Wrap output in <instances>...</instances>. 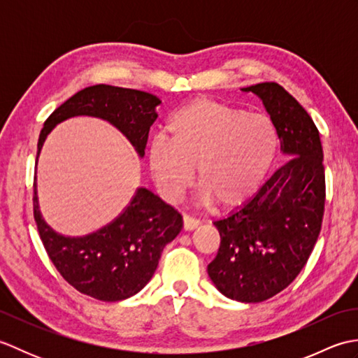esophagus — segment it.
<instances>
[{"instance_id":"esophagus-1","label":"esophagus","mask_w":358,"mask_h":358,"mask_svg":"<svg viewBox=\"0 0 358 358\" xmlns=\"http://www.w3.org/2000/svg\"><path fill=\"white\" fill-rule=\"evenodd\" d=\"M199 224H200V222L196 218H192V217H189V215L183 217L185 231H194V229H196V227H199Z\"/></svg>"}]
</instances>
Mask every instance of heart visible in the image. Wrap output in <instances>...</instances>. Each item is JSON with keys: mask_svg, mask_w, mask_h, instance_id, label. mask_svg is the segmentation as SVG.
Returning a JSON list of instances; mask_svg holds the SVG:
<instances>
[{"mask_svg": "<svg viewBox=\"0 0 358 358\" xmlns=\"http://www.w3.org/2000/svg\"><path fill=\"white\" fill-rule=\"evenodd\" d=\"M166 135H157L148 149L158 192L177 199L195 173L201 201L224 209L252 199L278 152V131L268 115L210 96L192 98L173 110Z\"/></svg>", "mask_w": 358, "mask_h": 358, "instance_id": "1", "label": "heart"}]
</instances>
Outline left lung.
Segmentation results:
<instances>
[{"mask_svg": "<svg viewBox=\"0 0 358 358\" xmlns=\"http://www.w3.org/2000/svg\"><path fill=\"white\" fill-rule=\"evenodd\" d=\"M241 90L263 101L289 159L252 199L214 222L222 241L208 273L227 299L260 303L292 283L315 246L326 196L323 148L313 118L277 83Z\"/></svg>", "mask_w": 358, "mask_h": 358, "instance_id": "left-lung-1", "label": "left lung"}]
</instances>
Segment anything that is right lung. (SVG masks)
Returning a JSON list of instances; mask_svg holds the SVG:
<instances>
[{"mask_svg":"<svg viewBox=\"0 0 358 358\" xmlns=\"http://www.w3.org/2000/svg\"><path fill=\"white\" fill-rule=\"evenodd\" d=\"M155 95L143 90L96 85L80 90L45 120L38 138V157L57 124L80 115L106 120L144 157L149 129L157 120ZM34 217L52 263L78 292L101 301H118L140 292L158 266L167 243L183 227V218L146 187L136 189L131 203L108 226L85 237H64L45 223L34 181Z\"/></svg>","mask_w":358,"mask_h":358,"instance_id":"right-lung-1","label":"right lung"}]
</instances>
